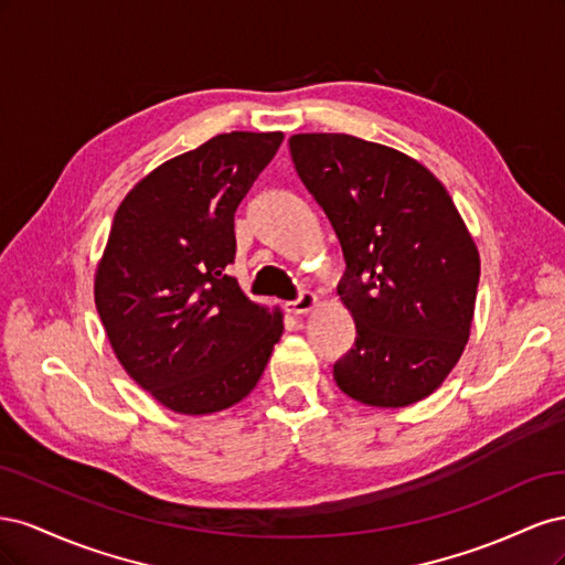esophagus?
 Returning <instances> with one entry per match:
<instances>
[{
    "mask_svg": "<svg viewBox=\"0 0 565 565\" xmlns=\"http://www.w3.org/2000/svg\"><path fill=\"white\" fill-rule=\"evenodd\" d=\"M318 297L313 292H301L295 301L287 303V313H295V316H306L309 311L316 309Z\"/></svg>",
    "mask_w": 565,
    "mask_h": 565,
    "instance_id": "esophagus-1",
    "label": "esophagus"
}]
</instances>
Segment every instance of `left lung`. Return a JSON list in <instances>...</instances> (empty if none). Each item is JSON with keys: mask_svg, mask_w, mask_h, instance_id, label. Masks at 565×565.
I'll use <instances>...</instances> for the list:
<instances>
[{"mask_svg": "<svg viewBox=\"0 0 565 565\" xmlns=\"http://www.w3.org/2000/svg\"><path fill=\"white\" fill-rule=\"evenodd\" d=\"M295 169L344 249L337 295L355 322L337 386L407 407L446 382L471 334L481 256L452 198L405 152L349 134H295Z\"/></svg>", "mask_w": 565, "mask_h": 565, "instance_id": "1", "label": "left lung"}]
</instances>
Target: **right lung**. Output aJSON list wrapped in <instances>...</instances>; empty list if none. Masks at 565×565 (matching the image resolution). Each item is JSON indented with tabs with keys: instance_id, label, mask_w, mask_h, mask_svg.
<instances>
[{
	"instance_id": "add662e5",
	"label": "right lung",
	"mask_w": 565,
	"mask_h": 565,
	"mask_svg": "<svg viewBox=\"0 0 565 565\" xmlns=\"http://www.w3.org/2000/svg\"><path fill=\"white\" fill-rule=\"evenodd\" d=\"M282 131H231L162 162L119 202L94 301L129 377L179 415L241 403L282 334V311L245 297L235 210Z\"/></svg>"
}]
</instances>
